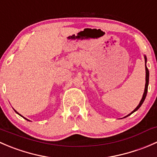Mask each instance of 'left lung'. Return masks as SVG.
I'll list each match as a JSON object with an SVG mask.
<instances>
[{
	"label": "left lung",
	"instance_id": "obj_1",
	"mask_svg": "<svg viewBox=\"0 0 157 157\" xmlns=\"http://www.w3.org/2000/svg\"><path fill=\"white\" fill-rule=\"evenodd\" d=\"M144 59H145V70H146V83H145L144 93V94H143V97H142V99H141V100H140V103H139L138 105H137V106L134 109V111H132V112H131V113L128 114V115H126V116L124 117V118H126V117H128V116H129V115H131V114L134 113V112H136V111H137V109L140 108V107L141 106L142 104H143V102H144V99H145V98H146V96H147V89H148V84H149V71H148V69H147V65H146V64H147V57H146V55H144Z\"/></svg>",
	"mask_w": 157,
	"mask_h": 157
}]
</instances>
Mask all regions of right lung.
<instances>
[{
    "label": "right lung",
    "instance_id": "1",
    "mask_svg": "<svg viewBox=\"0 0 157 157\" xmlns=\"http://www.w3.org/2000/svg\"><path fill=\"white\" fill-rule=\"evenodd\" d=\"M14 111H15V112H17V114H18V115H20V116H22V115H20V114H19V113H18V112H17V111H16V110H15V109H14ZM22 117H23V118H25V119H26V120H27V121H29V120H28V119H27V118H24V117H23V116H22Z\"/></svg>",
    "mask_w": 157,
    "mask_h": 157
}]
</instances>
